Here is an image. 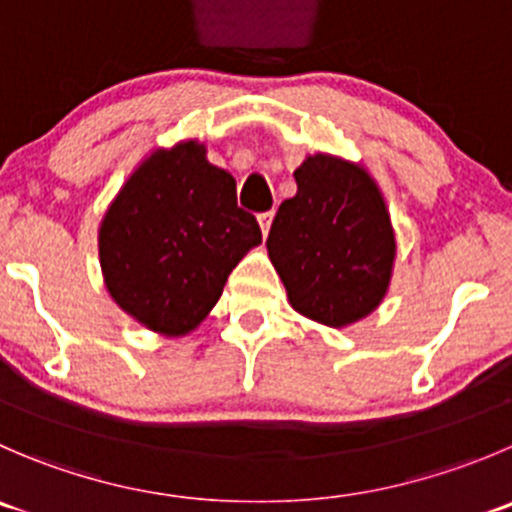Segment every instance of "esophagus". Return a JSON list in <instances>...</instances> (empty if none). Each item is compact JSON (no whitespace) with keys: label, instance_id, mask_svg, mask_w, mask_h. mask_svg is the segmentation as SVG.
<instances>
[{"label":"esophagus","instance_id":"1","mask_svg":"<svg viewBox=\"0 0 512 512\" xmlns=\"http://www.w3.org/2000/svg\"><path fill=\"white\" fill-rule=\"evenodd\" d=\"M272 217H275V212H262V215L257 217V222H260V230H262V235H265V237H267V232H270Z\"/></svg>","mask_w":512,"mask_h":512}]
</instances>
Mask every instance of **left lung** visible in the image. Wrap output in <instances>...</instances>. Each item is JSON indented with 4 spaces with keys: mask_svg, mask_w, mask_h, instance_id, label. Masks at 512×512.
Here are the masks:
<instances>
[{
    "mask_svg": "<svg viewBox=\"0 0 512 512\" xmlns=\"http://www.w3.org/2000/svg\"><path fill=\"white\" fill-rule=\"evenodd\" d=\"M297 195L272 220L267 252L300 315L345 327L370 315L390 287L395 232L365 167L310 155L295 170Z\"/></svg>",
    "mask_w": 512,
    "mask_h": 512,
    "instance_id": "1",
    "label": "left lung"
}]
</instances>
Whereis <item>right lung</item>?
<instances>
[{"label":"right lung","instance_id":"1","mask_svg":"<svg viewBox=\"0 0 512 512\" xmlns=\"http://www.w3.org/2000/svg\"><path fill=\"white\" fill-rule=\"evenodd\" d=\"M260 242L255 215L237 207L235 177L187 140L152 152L124 182L99 225V262L127 315L180 337L205 320L227 275Z\"/></svg>","mask_w":512,"mask_h":512}]
</instances>
